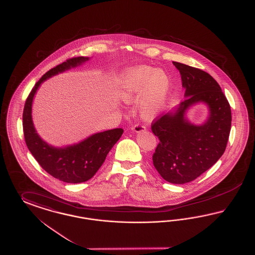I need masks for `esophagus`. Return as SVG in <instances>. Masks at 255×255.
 Returning a JSON list of instances; mask_svg holds the SVG:
<instances>
[{"mask_svg":"<svg viewBox=\"0 0 255 255\" xmlns=\"http://www.w3.org/2000/svg\"><path fill=\"white\" fill-rule=\"evenodd\" d=\"M132 130H133L134 133H140V132L145 131L146 127L143 126V125H140V124H135L133 128H132Z\"/></svg>","mask_w":255,"mask_h":255,"instance_id":"obj_1","label":"esophagus"}]
</instances>
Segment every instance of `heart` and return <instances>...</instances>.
<instances>
[{
  "label": "heart",
  "instance_id": "1",
  "mask_svg": "<svg viewBox=\"0 0 255 255\" xmlns=\"http://www.w3.org/2000/svg\"><path fill=\"white\" fill-rule=\"evenodd\" d=\"M170 91L171 81L167 73L151 66L140 65L122 73L118 95L126 103L142 96L138 104L139 114L144 120H152L166 107Z\"/></svg>",
  "mask_w": 255,
  "mask_h": 255
}]
</instances>
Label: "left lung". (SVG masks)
I'll use <instances>...</instances> for the list:
<instances>
[{"mask_svg": "<svg viewBox=\"0 0 255 255\" xmlns=\"http://www.w3.org/2000/svg\"><path fill=\"white\" fill-rule=\"evenodd\" d=\"M173 64L181 73L186 99L152 123V132L159 139L153 163L165 181L182 184L194 181L224 154L231 132V110L210 74L179 62ZM197 103H205L210 110L207 122L201 126L185 118L186 111Z\"/></svg>", "mask_w": 255, "mask_h": 255, "instance_id": "obj_1", "label": "left lung"}]
</instances>
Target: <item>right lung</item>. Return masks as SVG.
<instances>
[{"instance_id":"obj_1","label":"right lung","mask_w":255,"mask_h":255,"mask_svg":"<svg viewBox=\"0 0 255 255\" xmlns=\"http://www.w3.org/2000/svg\"><path fill=\"white\" fill-rule=\"evenodd\" d=\"M89 59L84 56L71 58L45 73L26 98L23 112L24 140L28 150L43 169L55 179L68 183L87 182L93 178L103 164L110 150L121 138L123 130L117 128L94 133L73 145H49L40 137L35 130L31 116L32 102L38 88L45 80L80 66Z\"/></svg>"}]
</instances>
